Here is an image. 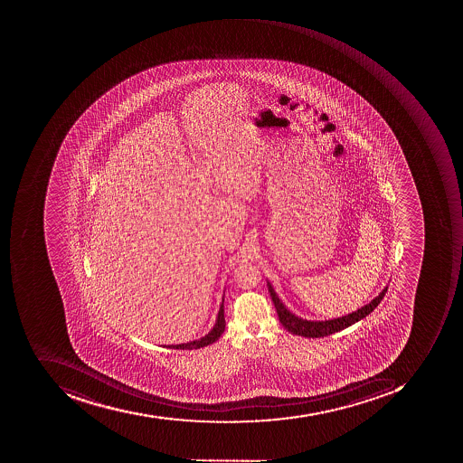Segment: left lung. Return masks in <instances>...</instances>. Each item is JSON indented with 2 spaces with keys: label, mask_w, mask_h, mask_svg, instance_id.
I'll use <instances>...</instances> for the list:
<instances>
[{
  "label": "left lung",
  "mask_w": 463,
  "mask_h": 463,
  "mask_svg": "<svg viewBox=\"0 0 463 463\" xmlns=\"http://www.w3.org/2000/svg\"><path fill=\"white\" fill-rule=\"evenodd\" d=\"M387 289L388 288H384V290L375 299H373L369 305L363 306L362 308L351 313V315L328 321H307L297 317L289 310H287V307L282 305L281 300L277 297V293L272 289L271 285L269 284V297H271L275 308H277L279 323L284 326L285 330L289 331L293 335L305 336V338H321V336L331 335V334L338 333V331L344 330V328H348L352 324L357 323V321L370 315L380 305L381 300L385 297Z\"/></svg>",
  "instance_id": "8db88e82"
}]
</instances>
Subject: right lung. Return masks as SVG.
<instances>
[{
	"mask_svg": "<svg viewBox=\"0 0 463 463\" xmlns=\"http://www.w3.org/2000/svg\"><path fill=\"white\" fill-rule=\"evenodd\" d=\"M225 330V317H224V302L221 305L220 312H218V318L215 321V326H213V330L207 334L206 336H203L199 341L188 342V344L181 345H171L168 348L171 349H182V351H192V349L204 348L207 345L214 344L221 334L224 333Z\"/></svg>",
	"mask_w": 463,
	"mask_h": 463,
	"instance_id": "add662e5",
	"label": "right lung"
}]
</instances>
